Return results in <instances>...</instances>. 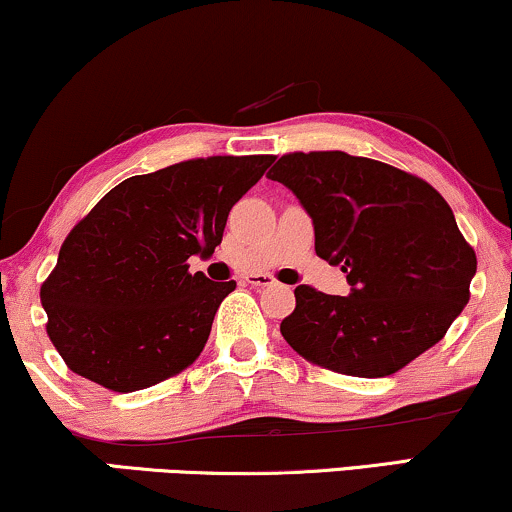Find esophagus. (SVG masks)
<instances>
[{
	"label": "esophagus",
	"mask_w": 512,
	"mask_h": 512,
	"mask_svg": "<svg viewBox=\"0 0 512 512\" xmlns=\"http://www.w3.org/2000/svg\"><path fill=\"white\" fill-rule=\"evenodd\" d=\"M244 280H246V285H251V287L275 285V277L273 275H246Z\"/></svg>",
	"instance_id": "obj_1"
}]
</instances>
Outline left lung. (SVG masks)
<instances>
[{
    "mask_svg": "<svg viewBox=\"0 0 512 512\" xmlns=\"http://www.w3.org/2000/svg\"><path fill=\"white\" fill-rule=\"evenodd\" d=\"M313 220L315 254L346 273L349 296L299 285L287 344L320 368L387 377L432 349L470 301L475 249L425 180L344 151H294L268 173Z\"/></svg>",
    "mask_w": 512,
    "mask_h": 512,
    "instance_id": "obj_1",
    "label": "left lung"
}]
</instances>
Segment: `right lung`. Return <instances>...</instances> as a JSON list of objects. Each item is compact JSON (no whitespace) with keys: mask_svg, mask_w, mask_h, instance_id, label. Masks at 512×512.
Listing matches in <instances>:
<instances>
[{"mask_svg":"<svg viewBox=\"0 0 512 512\" xmlns=\"http://www.w3.org/2000/svg\"><path fill=\"white\" fill-rule=\"evenodd\" d=\"M273 161L208 156L132 175L68 232L40 289L68 368L128 394L197 361L237 285L189 273L187 261L216 251L230 208Z\"/></svg>","mask_w":512,"mask_h":512,"instance_id":"obj_1","label":"right lung"}]
</instances>
